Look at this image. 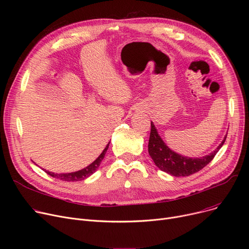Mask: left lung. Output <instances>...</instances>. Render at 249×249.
<instances>
[{
  "label": "left lung",
  "mask_w": 249,
  "mask_h": 249,
  "mask_svg": "<svg viewBox=\"0 0 249 249\" xmlns=\"http://www.w3.org/2000/svg\"><path fill=\"white\" fill-rule=\"evenodd\" d=\"M226 136L222 140L219 146L210 154L205 155L203 158H189V156L178 154L169 148L160 136L153 122H151L148 153L155 165L160 171L174 177H189L201 171L203 167H205L214 159L216 153L219 151L222 145L224 144Z\"/></svg>",
  "instance_id": "1"
}]
</instances>
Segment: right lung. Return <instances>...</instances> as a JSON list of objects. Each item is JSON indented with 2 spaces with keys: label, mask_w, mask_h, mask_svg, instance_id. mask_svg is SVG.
<instances>
[{
  "label": "right lung",
  "mask_w": 249,
  "mask_h": 249,
  "mask_svg": "<svg viewBox=\"0 0 249 249\" xmlns=\"http://www.w3.org/2000/svg\"><path fill=\"white\" fill-rule=\"evenodd\" d=\"M109 144L110 142L107 144V146L105 147V149L103 150V152L98 156V159L94 161L91 162L89 165H88L87 167L81 169V171H77V172H73V173H69V174H54V173H51V172H48V171H45L46 174H48L49 176L53 177L55 178H59L61 180H65V181H78V180H83L87 178H89V176L93 175L98 167L100 166L105 154H106L108 148H109ZM44 171V169H43Z\"/></svg>",
  "instance_id": "obj_1"
}]
</instances>
